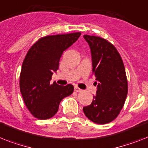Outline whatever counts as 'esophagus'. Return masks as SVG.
Wrapping results in <instances>:
<instances>
[{"mask_svg":"<svg viewBox=\"0 0 148 148\" xmlns=\"http://www.w3.org/2000/svg\"><path fill=\"white\" fill-rule=\"evenodd\" d=\"M74 90H75V91H76V92H81V91H82V89H80L79 88H78V87H75Z\"/></svg>","mask_w":148,"mask_h":148,"instance_id":"obj_1","label":"esophagus"}]
</instances>
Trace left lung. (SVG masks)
Wrapping results in <instances>:
<instances>
[{
	"label": "left lung",
	"instance_id": "left-lung-1",
	"mask_svg": "<svg viewBox=\"0 0 148 148\" xmlns=\"http://www.w3.org/2000/svg\"><path fill=\"white\" fill-rule=\"evenodd\" d=\"M92 57V71L97 84L96 95L83 107L85 116L97 124H107L116 118L128 94V81L122 57L110 42L101 37L84 35Z\"/></svg>",
	"mask_w": 148,
	"mask_h": 148
}]
</instances>
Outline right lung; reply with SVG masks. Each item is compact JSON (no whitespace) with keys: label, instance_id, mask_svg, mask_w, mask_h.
<instances>
[{"label":"right lung","instance_id":"1","mask_svg":"<svg viewBox=\"0 0 148 148\" xmlns=\"http://www.w3.org/2000/svg\"><path fill=\"white\" fill-rule=\"evenodd\" d=\"M80 32L47 35L38 39L29 50L22 66L19 88L25 106L33 116L47 119L57 113L64 97L72 95L73 85L51 84L59 68L63 52L75 43Z\"/></svg>","mask_w":148,"mask_h":148}]
</instances>
